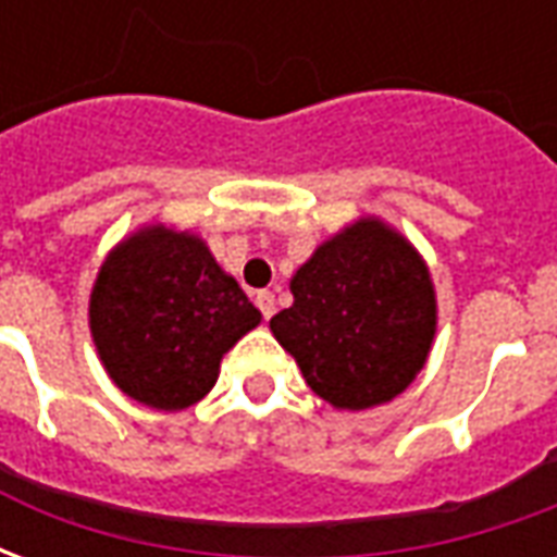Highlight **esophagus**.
Instances as JSON below:
<instances>
[{"instance_id": "esophagus-1", "label": "esophagus", "mask_w": 557, "mask_h": 557, "mask_svg": "<svg viewBox=\"0 0 557 557\" xmlns=\"http://www.w3.org/2000/svg\"><path fill=\"white\" fill-rule=\"evenodd\" d=\"M256 307H259V313L265 315V319H271L274 315V310H277V304H274V292H256Z\"/></svg>"}]
</instances>
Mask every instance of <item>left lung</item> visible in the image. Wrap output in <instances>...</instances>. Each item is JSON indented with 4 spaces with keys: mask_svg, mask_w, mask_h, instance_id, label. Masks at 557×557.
<instances>
[{
    "mask_svg": "<svg viewBox=\"0 0 557 557\" xmlns=\"http://www.w3.org/2000/svg\"><path fill=\"white\" fill-rule=\"evenodd\" d=\"M271 331L334 409H373L423 370L435 337L430 268L397 230L361 218L319 244Z\"/></svg>",
    "mask_w": 557,
    "mask_h": 557,
    "instance_id": "obj_1",
    "label": "left lung"
}]
</instances>
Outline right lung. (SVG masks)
<instances>
[{"mask_svg":"<svg viewBox=\"0 0 557 557\" xmlns=\"http://www.w3.org/2000/svg\"><path fill=\"white\" fill-rule=\"evenodd\" d=\"M259 319L202 238L160 223L115 244L89 298L103 370L122 394L160 411L206 397L220 358Z\"/></svg>","mask_w":557,"mask_h":557,"instance_id":"1","label":"right lung"}]
</instances>
